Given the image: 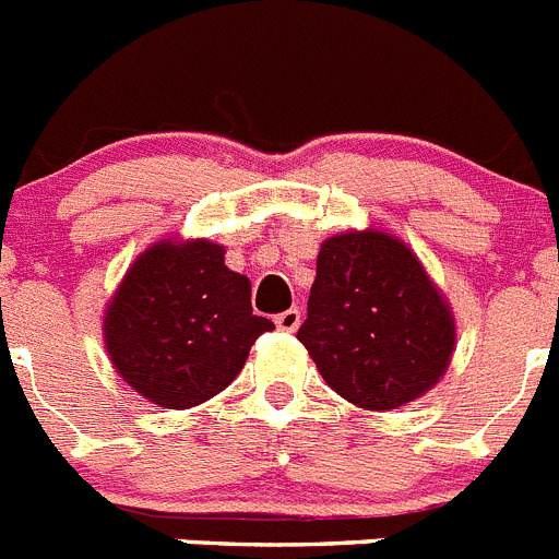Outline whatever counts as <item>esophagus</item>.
<instances>
[{
	"mask_svg": "<svg viewBox=\"0 0 559 559\" xmlns=\"http://www.w3.org/2000/svg\"><path fill=\"white\" fill-rule=\"evenodd\" d=\"M274 324H276V330L296 332V330H299V324H301V313L296 310V307H290V310H285V313L276 316Z\"/></svg>",
	"mask_w": 559,
	"mask_h": 559,
	"instance_id": "obj_1",
	"label": "esophagus"
}]
</instances>
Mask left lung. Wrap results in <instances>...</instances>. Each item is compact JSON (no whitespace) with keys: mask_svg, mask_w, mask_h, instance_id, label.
<instances>
[{"mask_svg":"<svg viewBox=\"0 0 559 559\" xmlns=\"http://www.w3.org/2000/svg\"><path fill=\"white\" fill-rule=\"evenodd\" d=\"M296 337L326 385L362 409H399L432 391L457 343L452 307L416 252L371 227L321 243Z\"/></svg>","mask_w":559,"mask_h":559,"instance_id":"1","label":"left lung"}]
</instances>
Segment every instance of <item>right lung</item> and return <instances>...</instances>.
<instances>
[{
    "instance_id": "right-lung-1",
    "label": "right lung",
    "mask_w": 559,
    "mask_h": 559,
    "mask_svg": "<svg viewBox=\"0 0 559 559\" xmlns=\"http://www.w3.org/2000/svg\"><path fill=\"white\" fill-rule=\"evenodd\" d=\"M271 330L252 316L249 276L229 271L224 246L204 238H163L138 254L102 321L116 373L166 409L222 393Z\"/></svg>"
}]
</instances>
